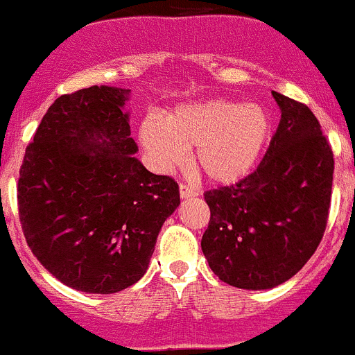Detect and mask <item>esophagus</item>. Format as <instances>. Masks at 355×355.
Listing matches in <instances>:
<instances>
[{
	"mask_svg": "<svg viewBox=\"0 0 355 355\" xmlns=\"http://www.w3.org/2000/svg\"><path fill=\"white\" fill-rule=\"evenodd\" d=\"M180 195L181 199H190V197H197V191L193 188L187 187V184H180Z\"/></svg>",
	"mask_w": 355,
	"mask_h": 355,
	"instance_id": "esophagus-1",
	"label": "esophagus"
}]
</instances>
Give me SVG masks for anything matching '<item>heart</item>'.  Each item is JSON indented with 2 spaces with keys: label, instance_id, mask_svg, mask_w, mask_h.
I'll return each instance as SVG.
<instances>
[{
  "label": "heart",
  "instance_id": "heart-1",
  "mask_svg": "<svg viewBox=\"0 0 355 355\" xmlns=\"http://www.w3.org/2000/svg\"><path fill=\"white\" fill-rule=\"evenodd\" d=\"M269 133L271 119L260 105L216 98L180 107L165 119L149 116L141 142L164 172L181 167L193 148L195 168L213 183L230 184L255 167Z\"/></svg>",
  "mask_w": 355,
  "mask_h": 355
}]
</instances>
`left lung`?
I'll use <instances>...</instances> for the list:
<instances>
[{"instance_id": "8db88e82", "label": "left lung", "mask_w": 355, "mask_h": 355, "mask_svg": "<svg viewBox=\"0 0 355 355\" xmlns=\"http://www.w3.org/2000/svg\"><path fill=\"white\" fill-rule=\"evenodd\" d=\"M272 96L282 119L259 167L204 193V257L222 282L246 291L292 278L320 245L329 216L334 158L320 123L304 103Z\"/></svg>"}]
</instances>
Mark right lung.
<instances>
[{
  "instance_id": "obj_1",
  "label": "right lung",
  "mask_w": 355,
  "mask_h": 355,
  "mask_svg": "<svg viewBox=\"0 0 355 355\" xmlns=\"http://www.w3.org/2000/svg\"><path fill=\"white\" fill-rule=\"evenodd\" d=\"M130 89L91 86L49 107L19 172L22 232L61 284L114 294L137 284L180 187L135 158Z\"/></svg>"
}]
</instances>
